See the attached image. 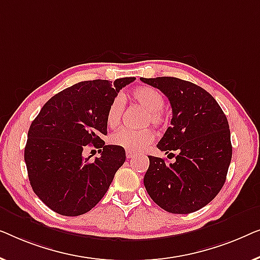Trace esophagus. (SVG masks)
I'll return each mask as SVG.
<instances>
[{
	"label": "esophagus",
	"mask_w": 260,
	"mask_h": 260,
	"mask_svg": "<svg viewBox=\"0 0 260 260\" xmlns=\"http://www.w3.org/2000/svg\"><path fill=\"white\" fill-rule=\"evenodd\" d=\"M134 155H135V153H134L133 151H128V149H127V151H126V156H127V159H132V158H133Z\"/></svg>",
	"instance_id": "obj_1"
}]
</instances>
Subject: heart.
<instances>
[{"instance_id": "obj_1", "label": "heart", "mask_w": 260, "mask_h": 260, "mask_svg": "<svg viewBox=\"0 0 260 260\" xmlns=\"http://www.w3.org/2000/svg\"><path fill=\"white\" fill-rule=\"evenodd\" d=\"M131 98L139 106L147 109L145 123H152L155 127H160L165 123V116L162 114V108L165 106V99L162 94L155 88L149 86H140L132 90ZM123 112V100L121 96H116L108 106L106 121L108 127L115 128L119 126ZM154 140V132L151 128L133 131L122 128L115 132L111 137L113 145L119 146L128 151H140Z\"/></svg>"}]
</instances>
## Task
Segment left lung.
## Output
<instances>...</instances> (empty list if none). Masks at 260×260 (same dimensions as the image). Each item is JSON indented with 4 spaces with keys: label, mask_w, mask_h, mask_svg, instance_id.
I'll use <instances>...</instances> for the list:
<instances>
[{
    "label": "left lung",
    "mask_w": 260,
    "mask_h": 260,
    "mask_svg": "<svg viewBox=\"0 0 260 260\" xmlns=\"http://www.w3.org/2000/svg\"><path fill=\"white\" fill-rule=\"evenodd\" d=\"M140 80L166 95L173 114L156 147L174 156L175 161L167 164L165 159L148 155L146 191L170 213L198 211L220 192L231 164L226 115L215 99L194 83L171 76Z\"/></svg>",
    "instance_id": "1"
}]
</instances>
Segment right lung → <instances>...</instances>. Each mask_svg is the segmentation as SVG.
Returning <instances> with one entry per match:
<instances>
[{
  "label": "right lung",
  "instance_id": "add662e5",
  "mask_svg": "<svg viewBox=\"0 0 260 260\" xmlns=\"http://www.w3.org/2000/svg\"><path fill=\"white\" fill-rule=\"evenodd\" d=\"M135 78L82 81L54 95L28 131L24 161L32 191L50 210L76 217L104 198L126 152L105 145L108 106L119 90ZM87 145L102 155L90 162L82 152Z\"/></svg>",
  "mask_w": 260,
  "mask_h": 260
}]
</instances>
